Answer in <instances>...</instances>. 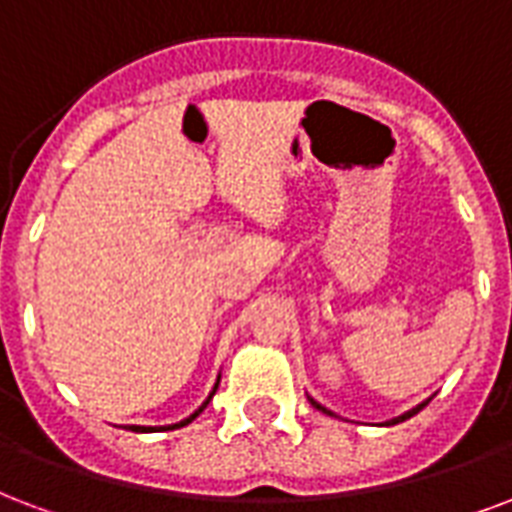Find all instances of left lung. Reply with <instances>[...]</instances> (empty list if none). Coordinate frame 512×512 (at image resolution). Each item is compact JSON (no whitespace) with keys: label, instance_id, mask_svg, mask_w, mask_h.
I'll list each match as a JSON object with an SVG mask.
<instances>
[{"label":"left lung","instance_id":"1","mask_svg":"<svg viewBox=\"0 0 512 512\" xmlns=\"http://www.w3.org/2000/svg\"><path fill=\"white\" fill-rule=\"evenodd\" d=\"M314 404V407H317V410L320 412H325V415H333L331 410H325L323 404H317V401L314 399H309ZM423 407H426V401H423V404H418V407H415V410H410V412H404V415H399V418H393V420H388V426H393V423H401V420H407V418H412V415H418L420 410H423Z\"/></svg>","mask_w":512,"mask_h":512}]
</instances>
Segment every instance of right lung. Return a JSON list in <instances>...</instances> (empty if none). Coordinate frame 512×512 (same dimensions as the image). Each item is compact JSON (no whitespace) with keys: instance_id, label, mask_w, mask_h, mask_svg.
I'll return each mask as SVG.
<instances>
[{"instance_id":"obj_1","label":"right lung","mask_w":512,"mask_h":512,"mask_svg":"<svg viewBox=\"0 0 512 512\" xmlns=\"http://www.w3.org/2000/svg\"><path fill=\"white\" fill-rule=\"evenodd\" d=\"M217 385H219V380H217ZM217 385H214V391H211V396H214V393H217ZM211 396H208V399L203 401V407H200V410L192 412V415H189L187 420H181V423H176V426H165V429H181V426H187V423H192V420L198 418L200 412L206 410V407H208V401H211ZM130 429H132V431H157V429H154V426H130Z\"/></svg>"}]
</instances>
